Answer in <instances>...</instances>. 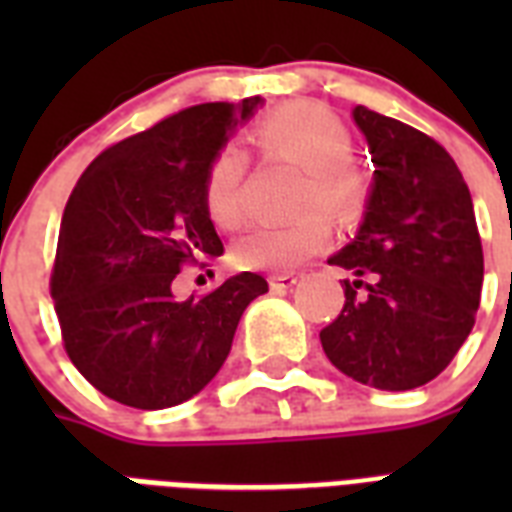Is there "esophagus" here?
<instances>
[{"label":"esophagus","mask_w":512,"mask_h":512,"mask_svg":"<svg viewBox=\"0 0 512 512\" xmlns=\"http://www.w3.org/2000/svg\"><path fill=\"white\" fill-rule=\"evenodd\" d=\"M297 281H300V279H297L295 273H273L271 287L273 289H292Z\"/></svg>","instance_id":"34e87169"}]
</instances>
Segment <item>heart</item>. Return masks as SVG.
I'll list each match as a JSON object with an SVG mask.
<instances>
[{
  "instance_id": "b5f03b06",
  "label": "heart",
  "mask_w": 512,
  "mask_h": 512,
  "mask_svg": "<svg viewBox=\"0 0 512 512\" xmlns=\"http://www.w3.org/2000/svg\"><path fill=\"white\" fill-rule=\"evenodd\" d=\"M255 140L265 154L303 167L300 209L321 206L337 220H353L364 209L369 183L350 159V130L332 111L316 103L281 106L257 124ZM244 170L247 159L236 146L220 148L207 167L204 209L220 231H239L247 220L241 193ZM320 210L305 212L289 225L252 231L233 247V263L252 271L295 268L329 241V220Z\"/></svg>"
}]
</instances>
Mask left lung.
I'll return each instance as SVG.
<instances>
[{
    "mask_svg": "<svg viewBox=\"0 0 512 512\" xmlns=\"http://www.w3.org/2000/svg\"><path fill=\"white\" fill-rule=\"evenodd\" d=\"M374 162L364 223L329 265L356 279L321 329L342 374L412 390L444 372L476 324L484 249L468 183L444 146L409 124L353 108Z\"/></svg>",
    "mask_w": 512,
    "mask_h": 512,
    "instance_id": "obj_1",
    "label": "left lung"
}]
</instances>
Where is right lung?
I'll list each match as a JSON object with an SVG mask.
<instances>
[{
  "instance_id": "right-lung-1",
  "label": "right lung",
  "mask_w": 512,
  "mask_h": 512,
  "mask_svg": "<svg viewBox=\"0 0 512 512\" xmlns=\"http://www.w3.org/2000/svg\"><path fill=\"white\" fill-rule=\"evenodd\" d=\"M260 103L177 111L106 148L76 180L50 295L68 358L103 396L135 409L193 398L231 353L241 313L268 292L263 276L244 271L207 295H172L183 265L223 255L204 175Z\"/></svg>"
}]
</instances>
